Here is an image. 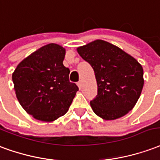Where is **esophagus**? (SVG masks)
<instances>
[{"label":"esophagus","instance_id":"obj_1","mask_svg":"<svg viewBox=\"0 0 160 160\" xmlns=\"http://www.w3.org/2000/svg\"><path fill=\"white\" fill-rule=\"evenodd\" d=\"M78 88L81 89L82 87V82L81 81H79L78 82Z\"/></svg>","mask_w":160,"mask_h":160}]
</instances>
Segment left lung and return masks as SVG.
Masks as SVG:
<instances>
[{
  "instance_id": "obj_1",
  "label": "left lung",
  "mask_w": 160,
  "mask_h": 160,
  "mask_svg": "<svg viewBox=\"0 0 160 160\" xmlns=\"http://www.w3.org/2000/svg\"><path fill=\"white\" fill-rule=\"evenodd\" d=\"M77 50L94 69L98 93L90 106L94 113L105 120H114L132 110L144 84L141 64L103 40H95Z\"/></svg>"
}]
</instances>
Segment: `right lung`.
<instances>
[{"label": "right lung", "mask_w": 160, "mask_h": 160, "mask_svg": "<svg viewBox=\"0 0 160 160\" xmlns=\"http://www.w3.org/2000/svg\"><path fill=\"white\" fill-rule=\"evenodd\" d=\"M65 55L63 47L50 43L23 59L12 73L18 102L36 119L52 122L65 115L78 90L69 80Z\"/></svg>", "instance_id": "right-lung-1"}]
</instances>
